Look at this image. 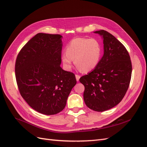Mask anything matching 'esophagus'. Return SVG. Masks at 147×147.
I'll return each instance as SVG.
<instances>
[{"instance_id": "34e87169", "label": "esophagus", "mask_w": 147, "mask_h": 147, "mask_svg": "<svg viewBox=\"0 0 147 147\" xmlns=\"http://www.w3.org/2000/svg\"><path fill=\"white\" fill-rule=\"evenodd\" d=\"M75 78H76L77 81L78 82L80 78V75H75Z\"/></svg>"}]
</instances>
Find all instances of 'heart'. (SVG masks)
<instances>
[{"mask_svg": "<svg viewBox=\"0 0 147 147\" xmlns=\"http://www.w3.org/2000/svg\"><path fill=\"white\" fill-rule=\"evenodd\" d=\"M102 46L94 38H75L65 47L61 61L67 70H70L74 59L75 64L83 72H88L97 67L102 56Z\"/></svg>", "mask_w": 147, "mask_h": 147, "instance_id": "b5f03b06", "label": "heart"}]
</instances>
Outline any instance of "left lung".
<instances>
[{
  "mask_svg": "<svg viewBox=\"0 0 147 147\" xmlns=\"http://www.w3.org/2000/svg\"><path fill=\"white\" fill-rule=\"evenodd\" d=\"M103 39L104 55L98 65L80 78L84 86V101L88 107L104 112L121 101L129 86L132 64L123 44L104 30H97Z\"/></svg>",
  "mask_w": 147,
  "mask_h": 147,
  "instance_id": "1",
  "label": "left lung"
}]
</instances>
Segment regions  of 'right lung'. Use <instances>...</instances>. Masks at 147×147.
<instances>
[{
	"instance_id": "right-lung-1",
	"label": "right lung",
	"mask_w": 147,
	"mask_h": 147,
	"mask_svg": "<svg viewBox=\"0 0 147 147\" xmlns=\"http://www.w3.org/2000/svg\"><path fill=\"white\" fill-rule=\"evenodd\" d=\"M63 36L38 33L21 49L15 76L21 96L37 112L47 115L63 110L77 80L61 67Z\"/></svg>"
}]
</instances>
